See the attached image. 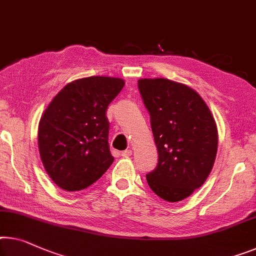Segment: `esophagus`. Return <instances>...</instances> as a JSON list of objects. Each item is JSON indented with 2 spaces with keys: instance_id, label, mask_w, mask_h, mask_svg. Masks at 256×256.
Returning <instances> with one entry per match:
<instances>
[{
  "instance_id": "esophagus-1",
  "label": "esophagus",
  "mask_w": 256,
  "mask_h": 256,
  "mask_svg": "<svg viewBox=\"0 0 256 256\" xmlns=\"http://www.w3.org/2000/svg\"><path fill=\"white\" fill-rule=\"evenodd\" d=\"M132 155V150H124V152H122V156H123V158H130V156Z\"/></svg>"
}]
</instances>
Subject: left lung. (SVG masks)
<instances>
[{
	"label": "left lung",
	"mask_w": 256,
	"mask_h": 256,
	"mask_svg": "<svg viewBox=\"0 0 256 256\" xmlns=\"http://www.w3.org/2000/svg\"><path fill=\"white\" fill-rule=\"evenodd\" d=\"M158 152V163L146 174L152 192L178 202L204 185L214 166L218 133L214 116L196 90L166 78L138 80Z\"/></svg>",
	"instance_id": "8db88e82"
}]
</instances>
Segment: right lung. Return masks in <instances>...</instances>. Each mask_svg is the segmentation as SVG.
I'll return each mask as SVG.
<instances>
[{"label":"right lung","instance_id":"1","mask_svg":"<svg viewBox=\"0 0 256 256\" xmlns=\"http://www.w3.org/2000/svg\"><path fill=\"white\" fill-rule=\"evenodd\" d=\"M120 78L93 76L74 80L41 116L38 144L44 168L62 190H85L114 162L106 109L123 90Z\"/></svg>","mask_w":256,"mask_h":256}]
</instances>
